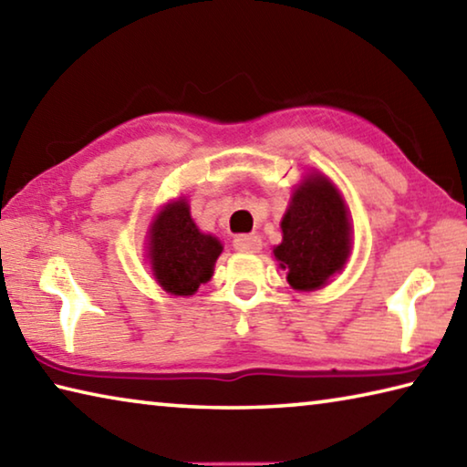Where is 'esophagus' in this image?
<instances>
[{
  "instance_id": "1",
  "label": "esophagus",
  "mask_w": 467,
  "mask_h": 467,
  "mask_svg": "<svg viewBox=\"0 0 467 467\" xmlns=\"http://www.w3.org/2000/svg\"><path fill=\"white\" fill-rule=\"evenodd\" d=\"M234 249L236 251H244V253H257L262 249V239L255 234H236L234 236Z\"/></svg>"
}]
</instances>
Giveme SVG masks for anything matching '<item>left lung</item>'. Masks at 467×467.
I'll return each mask as SVG.
<instances>
[{
  "instance_id": "obj_1",
  "label": "left lung",
  "mask_w": 467,
  "mask_h": 467,
  "mask_svg": "<svg viewBox=\"0 0 467 467\" xmlns=\"http://www.w3.org/2000/svg\"><path fill=\"white\" fill-rule=\"evenodd\" d=\"M350 253V220L337 189L311 175L292 195L275 262L296 290H315L339 272Z\"/></svg>"
}]
</instances>
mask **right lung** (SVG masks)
Instances as JSON below:
<instances>
[{"label": "right lung", "mask_w": 467, "mask_h": 467, "mask_svg": "<svg viewBox=\"0 0 467 467\" xmlns=\"http://www.w3.org/2000/svg\"><path fill=\"white\" fill-rule=\"evenodd\" d=\"M223 244L200 233L185 200L169 203L150 231V259L161 286L171 295L187 296L208 282Z\"/></svg>", "instance_id": "right-lung-1"}]
</instances>
